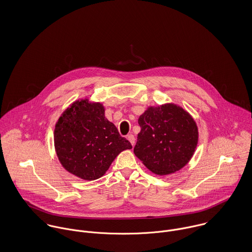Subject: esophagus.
Segmentation results:
<instances>
[{
    "label": "esophagus",
    "instance_id": "1",
    "mask_svg": "<svg viewBox=\"0 0 252 252\" xmlns=\"http://www.w3.org/2000/svg\"><path fill=\"white\" fill-rule=\"evenodd\" d=\"M127 139L129 140V142L131 143L132 145H134L135 144V137H134V135H132V134H130V135H128V137H127Z\"/></svg>",
    "mask_w": 252,
    "mask_h": 252
}]
</instances>
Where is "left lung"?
<instances>
[{
	"label": "left lung",
	"instance_id": "1",
	"mask_svg": "<svg viewBox=\"0 0 252 252\" xmlns=\"http://www.w3.org/2000/svg\"><path fill=\"white\" fill-rule=\"evenodd\" d=\"M138 122L141 132L134 153L149 171L167 176L190 161L199 132L194 118L184 108L173 103L148 107Z\"/></svg>",
	"mask_w": 252,
	"mask_h": 252
}]
</instances>
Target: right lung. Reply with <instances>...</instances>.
Wrapping results in <instances>:
<instances>
[{
	"label": "right lung",
	"instance_id": "right-lung-1",
	"mask_svg": "<svg viewBox=\"0 0 252 252\" xmlns=\"http://www.w3.org/2000/svg\"><path fill=\"white\" fill-rule=\"evenodd\" d=\"M54 147L67 172L81 180H95L132 145L106 118L103 104L85 98L74 101L58 118Z\"/></svg>",
	"mask_w": 252,
	"mask_h": 252
}]
</instances>
